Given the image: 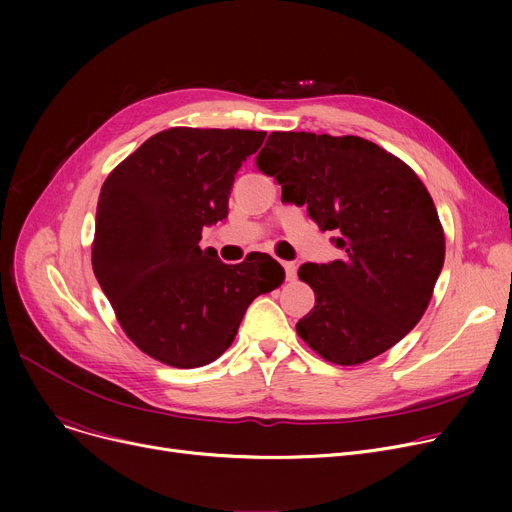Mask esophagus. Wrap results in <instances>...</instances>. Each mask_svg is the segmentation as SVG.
<instances>
[{"instance_id":"obj_1","label":"esophagus","mask_w":512,"mask_h":512,"mask_svg":"<svg viewBox=\"0 0 512 512\" xmlns=\"http://www.w3.org/2000/svg\"><path fill=\"white\" fill-rule=\"evenodd\" d=\"M284 272H286V280H288V282L294 280V278H297V265H294L292 261H286V263H284Z\"/></svg>"}]
</instances>
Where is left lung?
Returning a JSON list of instances; mask_svg holds the SVG:
<instances>
[{
  "label": "left lung",
  "mask_w": 512,
  "mask_h": 512,
  "mask_svg": "<svg viewBox=\"0 0 512 512\" xmlns=\"http://www.w3.org/2000/svg\"><path fill=\"white\" fill-rule=\"evenodd\" d=\"M257 168L276 176L282 201L307 205L321 232L344 253L303 263L299 278L315 307L299 336L336 365L386 353L423 317L444 265V230L419 176L361 137L272 132Z\"/></svg>",
  "instance_id": "8db88e82"
}]
</instances>
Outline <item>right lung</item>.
<instances>
[{
    "instance_id": "add662e5",
    "label": "right lung",
    "mask_w": 512,
    "mask_h": 512,
    "mask_svg": "<svg viewBox=\"0 0 512 512\" xmlns=\"http://www.w3.org/2000/svg\"><path fill=\"white\" fill-rule=\"evenodd\" d=\"M263 139V130H161L101 186L95 278L126 336L170 367L218 359L247 307L284 282L270 255L228 265L199 247L203 228L228 215L234 176Z\"/></svg>"
}]
</instances>
